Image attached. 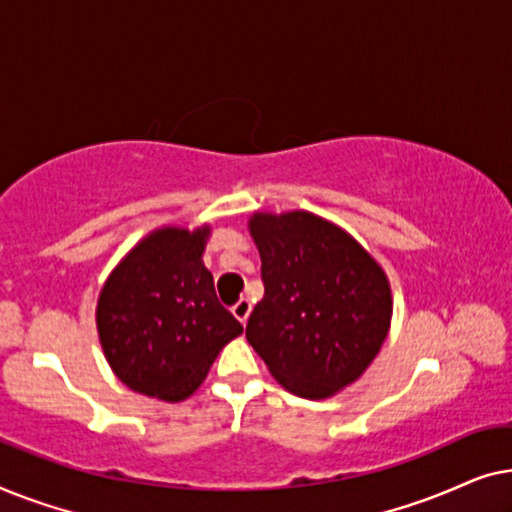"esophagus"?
<instances>
[{
  "mask_svg": "<svg viewBox=\"0 0 512 512\" xmlns=\"http://www.w3.org/2000/svg\"><path fill=\"white\" fill-rule=\"evenodd\" d=\"M233 314H235L237 319L242 321V324H247V319H249V314H251V303H249V298L237 300V303L233 305Z\"/></svg>",
  "mask_w": 512,
  "mask_h": 512,
  "instance_id": "34e87169",
  "label": "esophagus"
}]
</instances>
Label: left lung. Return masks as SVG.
<instances>
[{"instance_id":"left-lung-1","label":"left lung","mask_w":512,"mask_h":512,"mask_svg":"<svg viewBox=\"0 0 512 512\" xmlns=\"http://www.w3.org/2000/svg\"><path fill=\"white\" fill-rule=\"evenodd\" d=\"M249 233L265 286L247 324L249 345L291 394H338L387 338V275L352 235L317 214L256 212Z\"/></svg>"}]
</instances>
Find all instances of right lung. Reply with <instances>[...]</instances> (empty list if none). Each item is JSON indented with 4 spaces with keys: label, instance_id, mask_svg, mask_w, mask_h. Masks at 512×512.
I'll list each match as a JSON object with an SVG mask.
<instances>
[{
    "label": "right lung",
    "instance_id": "add662e5",
    "mask_svg": "<svg viewBox=\"0 0 512 512\" xmlns=\"http://www.w3.org/2000/svg\"><path fill=\"white\" fill-rule=\"evenodd\" d=\"M209 226L160 228L111 272L97 333L111 370L137 394L181 401L205 380L242 324L219 303L202 263Z\"/></svg>",
    "mask_w": 512,
    "mask_h": 512
}]
</instances>
